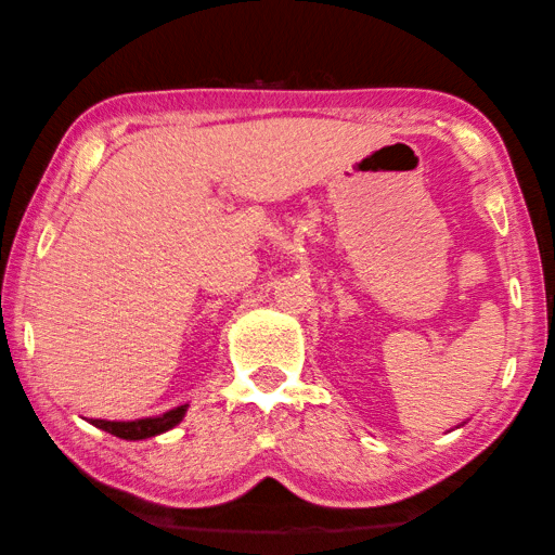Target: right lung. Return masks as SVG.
<instances>
[{
    "label": "right lung",
    "mask_w": 555,
    "mask_h": 555,
    "mask_svg": "<svg viewBox=\"0 0 555 555\" xmlns=\"http://www.w3.org/2000/svg\"><path fill=\"white\" fill-rule=\"evenodd\" d=\"M186 405H179L175 410L165 412L159 417H147V420H135V422H108V420H92V425L108 431V435L120 437V439H147L155 435H163V431L172 429L179 425L181 417H184Z\"/></svg>",
    "instance_id": "add662e5"
}]
</instances>
